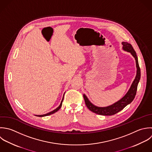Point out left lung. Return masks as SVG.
<instances>
[{
	"mask_svg": "<svg viewBox=\"0 0 152 152\" xmlns=\"http://www.w3.org/2000/svg\"><path fill=\"white\" fill-rule=\"evenodd\" d=\"M122 44H123V50L126 51L130 53L135 58L136 68H137L136 77L133 80L129 90L126 93V94L121 99H120L117 102L108 107H99L94 105L91 102V101L89 100L87 96L85 94H83V98H84L86 107L89 110H91L92 112L95 114L102 115H114L117 113L120 112V111H121L123 109H124L127 105L130 104L133 101L136 95L137 86L140 81V76H141L139 62H138V58L136 55V51H134V48H133L132 45L130 44L127 42H122Z\"/></svg>",
	"mask_w": 152,
	"mask_h": 152,
	"instance_id": "left-lung-1",
	"label": "left lung"
}]
</instances>
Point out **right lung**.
Returning <instances> with one entry per match:
<instances>
[{
	"label": "right lung",
	"mask_w": 152,
	"mask_h": 152,
	"mask_svg": "<svg viewBox=\"0 0 152 152\" xmlns=\"http://www.w3.org/2000/svg\"><path fill=\"white\" fill-rule=\"evenodd\" d=\"M65 94V93H64ZM63 99H64V95H63V99H62V100H61V103H60V105L56 108V109H55L54 110H53V111H51V112H50V113H47V114H44V115H36V116H37V117H45V116H47V115H51V114H54V113H56L57 111H58L60 109V108L61 107V105H62V102H63Z\"/></svg>",
	"instance_id": "right-lung-1"
}]
</instances>
